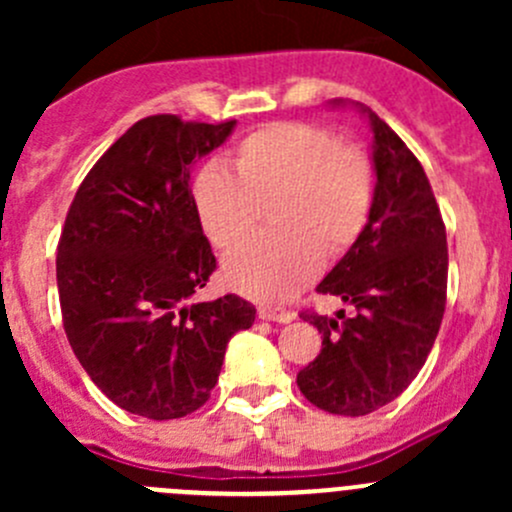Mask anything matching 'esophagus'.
<instances>
[{"mask_svg": "<svg viewBox=\"0 0 512 512\" xmlns=\"http://www.w3.org/2000/svg\"><path fill=\"white\" fill-rule=\"evenodd\" d=\"M257 314H260V319H265V322L287 324V322H292V319H294L292 309L277 307V304H262V307L257 309Z\"/></svg>", "mask_w": 512, "mask_h": 512, "instance_id": "obj_1", "label": "esophagus"}]
</instances>
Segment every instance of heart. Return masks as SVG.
<instances>
[{
	"instance_id": "b5f03b06",
	"label": "heart",
	"mask_w": 512,
	"mask_h": 512,
	"mask_svg": "<svg viewBox=\"0 0 512 512\" xmlns=\"http://www.w3.org/2000/svg\"><path fill=\"white\" fill-rule=\"evenodd\" d=\"M232 173L210 163L193 178V205L205 235L232 250L255 232L272 205L275 235L255 237L225 260L227 285L277 302L317 277L322 255L354 245L374 205V173L354 143L324 128L277 121L247 133L232 151Z\"/></svg>"
}]
</instances>
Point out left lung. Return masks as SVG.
I'll list each match as a JSON object with an SVG mask.
<instances>
[{
	"label": "left lung",
	"mask_w": 512,
	"mask_h": 512,
	"mask_svg": "<svg viewBox=\"0 0 512 512\" xmlns=\"http://www.w3.org/2000/svg\"><path fill=\"white\" fill-rule=\"evenodd\" d=\"M356 108L374 133V205L317 287L354 314L302 312L322 334V352L297 374L304 399L337 416L371 414L416 379L441 327L448 282L446 225L421 163L371 108Z\"/></svg>",
	"instance_id": "1"
}]
</instances>
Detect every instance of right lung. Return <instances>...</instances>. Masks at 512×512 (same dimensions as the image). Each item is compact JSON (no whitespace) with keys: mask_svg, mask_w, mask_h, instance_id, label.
Listing matches in <instances>:
<instances>
[{"mask_svg":"<svg viewBox=\"0 0 512 512\" xmlns=\"http://www.w3.org/2000/svg\"><path fill=\"white\" fill-rule=\"evenodd\" d=\"M232 128L173 113L141 118L96 160L66 215L56 255L66 337L98 389L136 416L198 411L230 337L255 322L237 294L193 302L218 262L190 170Z\"/></svg>","mask_w":512,"mask_h":512,"instance_id":"obj_1","label":"right lung"}]
</instances>
